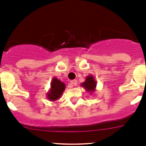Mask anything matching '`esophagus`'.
<instances>
[{
    "mask_svg": "<svg viewBox=\"0 0 146 146\" xmlns=\"http://www.w3.org/2000/svg\"><path fill=\"white\" fill-rule=\"evenodd\" d=\"M77 81L76 80H74L70 82V83L69 84L68 87H69V88H72L74 86H77Z\"/></svg>",
    "mask_w": 146,
    "mask_h": 146,
    "instance_id": "34e87169",
    "label": "esophagus"
}]
</instances>
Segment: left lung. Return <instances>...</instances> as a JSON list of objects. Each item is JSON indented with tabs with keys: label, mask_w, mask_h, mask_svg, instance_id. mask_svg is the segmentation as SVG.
Instances as JSON below:
<instances>
[{
	"label": "left lung",
	"mask_w": 146,
	"mask_h": 146,
	"mask_svg": "<svg viewBox=\"0 0 146 146\" xmlns=\"http://www.w3.org/2000/svg\"><path fill=\"white\" fill-rule=\"evenodd\" d=\"M81 86L85 89L86 91L90 94H92L96 90L97 82L95 80V77L93 75L90 74L85 79V81L81 84Z\"/></svg>",
	"instance_id": "8db88e82"
}]
</instances>
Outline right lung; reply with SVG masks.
Segmentation results:
<instances>
[{
    "mask_svg": "<svg viewBox=\"0 0 146 146\" xmlns=\"http://www.w3.org/2000/svg\"><path fill=\"white\" fill-rule=\"evenodd\" d=\"M65 87L66 85L64 83L58 80L56 77H54L51 80V87L46 93L47 99L51 102H54L56 100L59 99L64 91Z\"/></svg>",
    "mask_w": 146,
    "mask_h": 146,
    "instance_id": "obj_1",
    "label": "right lung"
}]
</instances>
